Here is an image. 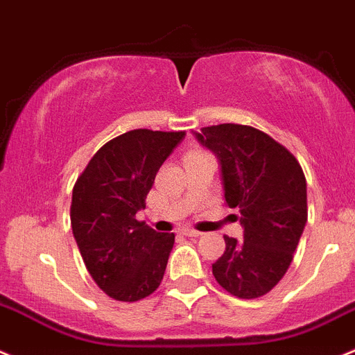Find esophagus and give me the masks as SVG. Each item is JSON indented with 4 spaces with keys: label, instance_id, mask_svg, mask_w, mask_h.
<instances>
[{
    "label": "esophagus",
    "instance_id": "34e87169",
    "mask_svg": "<svg viewBox=\"0 0 355 355\" xmlns=\"http://www.w3.org/2000/svg\"><path fill=\"white\" fill-rule=\"evenodd\" d=\"M182 234H184V236H187V237L201 236V232H199V230H194V229H182Z\"/></svg>",
    "mask_w": 355,
    "mask_h": 355
}]
</instances>
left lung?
I'll use <instances>...</instances> for the list:
<instances>
[{
	"mask_svg": "<svg viewBox=\"0 0 355 355\" xmlns=\"http://www.w3.org/2000/svg\"><path fill=\"white\" fill-rule=\"evenodd\" d=\"M220 163L225 202L239 209L243 241L223 236L216 283L244 300L263 297L286 274L307 223V182L297 157L253 126L223 123L194 133Z\"/></svg>",
	"mask_w": 355,
	"mask_h": 355,
	"instance_id": "8db88e82",
	"label": "left lung"
}]
</instances>
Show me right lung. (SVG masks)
<instances>
[{
	"instance_id": "obj_1",
	"label": "right lung",
	"mask_w": 355,
	"mask_h": 355,
	"mask_svg": "<svg viewBox=\"0 0 355 355\" xmlns=\"http://www.w3.org/2000/svg\"><path fill=\"white\" fill-rule=\"evenodd\" d=\"M184 137L146 128L123 133L102 146L76 180L72 234L90 276L114 300H142L163 281L175 234L156 232L137 213Z\"/></svg>"
}]
</instances>
